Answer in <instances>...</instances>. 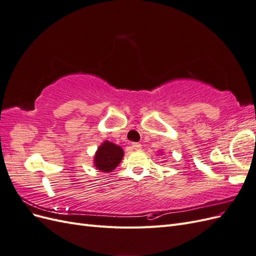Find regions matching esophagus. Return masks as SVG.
Masks as SVG:
<instances>
[{
  "mask_svg": "<svg viewBox=\"0 0 256 256\" xmlns=\"http://www.w3.org/2000/svg\"><path fill=\"white\" fill-rule=\"evenodd\" d=\"M131 147H132L134 150H140L142 148V145L140 143H132L131 144Z\"/></svg>",
  "mask_w": 256,
  "mask_h": 256,
  "instance_id": "esophagus-1",
  "label": "esophagus"
}]
</instances>
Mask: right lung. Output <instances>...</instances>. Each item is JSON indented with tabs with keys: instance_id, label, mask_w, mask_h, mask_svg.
<instances>
[{
	"instance_id": "obj_1",
	"label": "right lung",
	"mask_w": 256,
	"mask_h": 256,
	"mask_svg": "<svg viewBox=\"0 0 256 256\" xmlns=\"http://www.w3.org/2000/svg\"><path fill=\"white\" fill-rule=\"evenodd\" d=\"M122 156L124 152L120 146L106 141L95 154V166L102 172H111L118 166Z\"/></svg>"
}]
</instances>
